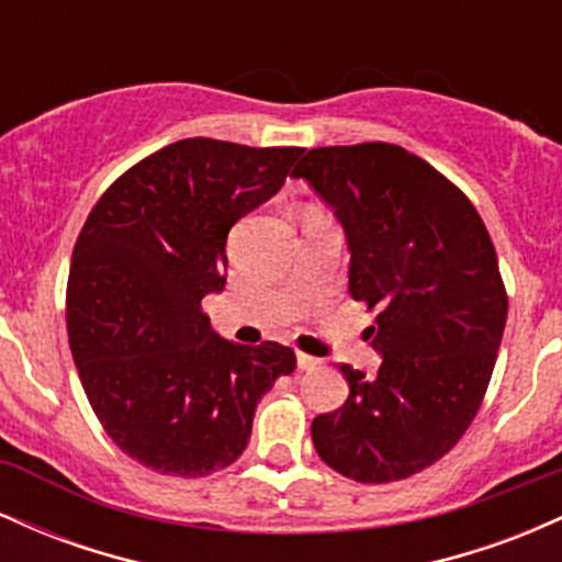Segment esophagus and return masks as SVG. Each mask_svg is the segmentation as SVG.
<instances>
[{
    "label": "esophagus",
    "mask_w": 562,
    "mask_h": 562,
    "mask_svg": "<svg viewBox=\"0 0 562 562\" xmlns=\"http://www.w3.org/2000/svg\"><path fill=\"white\" fill-rule=\"evenodd\" d=\"M295 359H299V370H317V367L322 364L319 362V359H314V357H308V353H303V351H299V357H295Z\"/></svg>",
    "instance_id": "obj_1"
}]
</instances>
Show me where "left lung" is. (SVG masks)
<instances>
[{
	"label": "left lung",
	"instance_id": "obj_1",
	"mask_svg": "<svg viewBox=\"0 0 562 562\" xmlns=\"http://www.w3.org/2000/svg\"><path fill=\"white\" fill-rule=\"evenodd\" d=\"M303 177L344 224L348 293L378 312L375 378L340 364L348 398L314 417L325 465L359 483L409 479L465 436L492 380L507 293L465 192L389 142L314 147Z\"/></svg>",
	"mask_w": 562,
	"mask_h": 562
}]
</instances>
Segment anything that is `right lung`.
<instances>
[{"label":"right lung","mask_w":562,"mask_h":562,"mask_svg":"<svg viewBox=\"0 0 562 562\" xmlns=\"http://www.w3.org/2000/svg\"><path fill=\"white\" fill-rule=\"evenodd\" d=\"M303 147L192 137L121 173L83 222L66 319L97 420L139 465L203 479L248 447L256 404L293 348L240 346L200 301L227 282L232 224L285 184Z\"/></svg>","instance_id":"obj_1"}]
</instances>
